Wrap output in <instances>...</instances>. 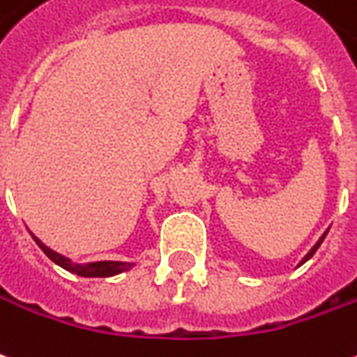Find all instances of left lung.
<instances>
[{
    "label": "left lung",
    "instance_id": "8db88e82",
    "mask_svg": "<svg viewBox=\"0 0 357 357\" xmlns=\"http://www.w3.org/2000/svg\"><path fill=\"white\" fill-rule=\"evenodd\" d=\"M326 231H328V230H326ZM326 231H325V234H323V236H321V238H319L317 243H315V245H313V248L309 249V253H307V255H305V257H303V259H301V263H300V265H303V263H305V261H309V259H311V257L315 255V251H317L319 245H321V243H323V239H325Z\"/></svg>",
    "mask_w": 357,
    "mask_h": 357
}]
</instances>
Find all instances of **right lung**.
Returning a JSON list of instances; mask_svg holds the SVG:
<instances>
[{
	"mask_svg": "<svg viewBox=\"0 0 357 357\" xmlns=\"http://www.w3.org/2000/svg\"><path fill=\"white\" fill-rule=\"evenodd\" d=\"M32 239L38 243V248L46 253V255L59 265L61 268H66L69 273L79 274V276H84V278H106V276H114V274L126 273L135 263H123V261H96V263H86V265H79V263H73L71 259H67L61 253H57L54 249H50L48 245H44L36 236H32Z\"/></svg>",
	"mask_w": 357,
	"mask_h": 357,
	"instance_id": "add662e5",
	"label": "right lung"
}]
</instances>
